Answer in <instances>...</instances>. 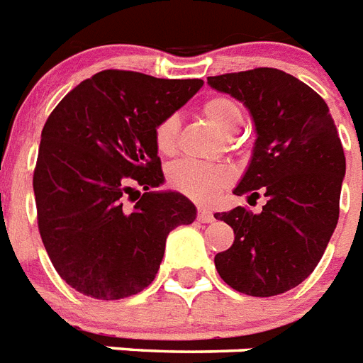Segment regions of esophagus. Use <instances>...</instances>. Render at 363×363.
Segmentation results:
<instances>
[{
	"label": "esophagus",
	"mask_w": 363,
	"mask_h": 363,
	"mask_svg": "<svg viewBox=\"0 0 363 363\" xmlns=\"http://www.w3.org/2000/svg\"><path fill=\"white\" fill-rule=\"evenodd\" d=\"M199 221L202 223H211L216 217H213V213H211L210 210H206V208H199Z\"/></svg>",
	"instance_id": "obj_1"
}]
</instances>
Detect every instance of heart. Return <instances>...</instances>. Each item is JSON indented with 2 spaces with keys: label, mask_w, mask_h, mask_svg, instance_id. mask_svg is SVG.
<instances>
[{
  "label": "heart",
  "mask_w": 363,
  "mask_h": 363,
  "mask_svg": "<svg viewBox=\"0 0 363 363\" xmlns=\"http://www.w3.org/2000/svg\"><path fill=\"white\" fill-rule=\"evenodd\" d=\"M202 114L223 135H232L242 125V112L228 97H211L202 104ZM179 121L168 116L153 131V140L159 153L172 155L178 146ZM234 170L225 163H202V161H179L168 168V184L182 195L200 204H210L225 187L232 184Z\"/></svg>",
  "instance_id": "obj_1"
}]
</instances>
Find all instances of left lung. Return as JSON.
Masks as SVG:
<instances>
[{
  "mask_svg": "<svg viewBox=\"0 0 363 363\" xmlns=\"http://www.w3.org/2000/svg\"><path fill=\"white\" fill-rule=\"evenodd\" d=\"M208 84L240 101L257 133L234 195L266 196L260 213L242 206L216 213L234 230L216 268L238 292L283 294L317 268L337 225L345 178L337 129L323 97L279 69L208 77Z\"/></svg>",
  "mask_w": 363,
  "mask_h": 363,
  "instance_id": "obj_1",
  "label": "left lung"
}]
</instances>
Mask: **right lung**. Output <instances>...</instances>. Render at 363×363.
Listing matches in <instances>:
<instances>
[{
    "label": "right lung",
    "instance_id": "right-lung-1",
    "mask_svg": "<svg viewBox=\"0 0 363 363\" xmlns=\"http://www.w3.org/2000/svg\"><path fill=\"white\" fill-rule=\"evenodd\" d=\"M202 86L108 69L48 116L33 174L37 219L54 268L74 291L97 300L144 291L168 232L196 219L187 196L153 191L164 184L153 131Z\"/></svg>",
    "mask_w": 363,
    "mask_h": 363
}]
</instances>
